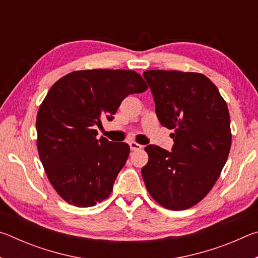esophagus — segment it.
I'll use <instances>...</instances> for the list:
<instances>
[{"label": "esophagus", "mask_w": 258, "mask_h": 258, "mask_svg": "<svg viewBox=\"0 0 258 258\" xmlns=\"http://www.w3.org/2000/svg\"><path fill=\"white\" fill-rule=\"evenodd\" d=\"M130 148L132 151H135V150L142 149V146L139 145V143H137V142H130Z\"/></svg>", "instance_id": "1"}]
</instances>
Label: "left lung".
Masks as SVG:
<instances>
[{"mask_svg": "<svg viewBox=\"0 0 258 258\" xmlns=\"http://www.w3.org/2000/svg\"><path fill=\"white\" fill-rule=\"evenodd\" d=\"M164 127L173 130V151L145 148L149 160L141 173L160 206L183 211L206 197L228 159L232 134L225 100L203 74L178 71L143 73Z\"/></svg>", "mask_w": 258, "mask_h": 258, "instance_id": "left-lung-1", "label": "left lung"}]
</instances>
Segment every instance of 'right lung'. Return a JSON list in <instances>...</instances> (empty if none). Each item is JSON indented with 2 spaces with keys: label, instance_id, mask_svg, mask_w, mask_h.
Segmentation results:
<instances>
[{
  "label": "right lung",
  "instance_id": "right-lung-1",
  "mask_svg": "<svg viewBox=\"0 0 258 258\" xmlns=\"http://www.w3.org/2000/svg\"><path fill=\"white\" fill-rule=\"evenodd\" d=\"M147 89L140 74L124 69L76 71L51 86L37 111V150L64 202L92 207L110 196L130 146L97 139L94 128L103 117L112 120L127 95Z\"/></svg>",
  "mask_w": 258,
  "mask_h": 258
}]
</instances>
